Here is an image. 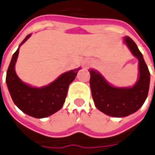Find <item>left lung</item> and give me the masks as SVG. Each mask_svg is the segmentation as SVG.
Listing matches in <instances>:
<instances>
[{"instance_id": "1", "label": "left lung", "mask_w": 155, "mask_h": 155, "mask_svg": "<svg viewBox=\"0 0 155 155\" xmlns=\"http://www.w3.org/2000/svg\"><path fill=\"white\" fill-rule=\"evenodd\" d=\"M124 42L139 62V77L133 87H114L100 72L93 69L88 70L92 97L95 106L101 112L114 117H124L136 112L143 104L149 94L150 73L143 55L130 37L126 36Z\"/></svg>"}]
</instances>
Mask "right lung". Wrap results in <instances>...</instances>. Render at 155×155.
<instances>
[{
	"label": "right lung",
	"mask_w": 155,
	"mask_h": 155,
	"mask_svg": "<svg viewBox=\"0 0 155 155\" xmlns=\"http://www.w3.org/2000/svg\"><path fill=\"white\" fill-rule=\"evenodd\" d=\"M31 36L28 35L19 47ZM16 51L6 72V82L14 104L22 112L35 118H45L61 109L66 100L69 84L75 79L79 68L67 71L57 79L42 88L24 84L15 71V64L19 53Z\"/></svg>",
	"instance_id": "1"
}]
</instances>
